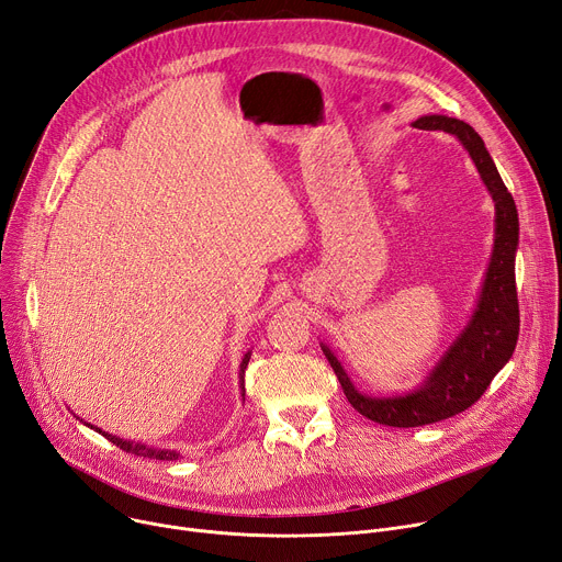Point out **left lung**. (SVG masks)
Instances as JSON below:
<instances>
[{
    "mask_svg": "<svg viewBox=\"0 0 562 562\" xmlns=\"http://www.w3.org/2000/svg\"><path fill=\"white\" fill-rule=\"evenodd\" d=\"M413 126L424 131H447L470 151L494 202V247L476 311L465 331L453 340L431 374L413 392H406L402 397H394V394L392 397H370V394L358 392L334 351L322 345L349 404L368 419L397 428L434 424L468 411L481 400L490 381L510 360L519 336V304L515 288L519 222L513 194L504 186L481 136L468 122L447 115H424L413 122Z\"/></svg>",
    "mask_w": 562,
    "mask_h": 562,
    "instance_id": "obj_1",
    "label": "left lung"
}]
</instances>
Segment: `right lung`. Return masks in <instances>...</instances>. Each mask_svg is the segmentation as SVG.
<instances>
[{
  "label": "right lung",
  "mask_w": 562,
  "mask_h": 562,
  "mask_svg": "<svg viewBox=\"0 0 562 562\" xmlns=\"http://www.w3.org/2000/svg\"><path fill=\"white\" fill-rule=\"evenodd\" d=\"M249 358H251V351H247V353H245V358H243V362H240V385L245 383V370H247V362H249ZM243 387H245V385H243ZM88 426H90V424H88ZM90 428H94V426H90ZM94 431H97V428H94ZM99 434H102L106 440H111L113 445H117L122 451L136 453V456H143V458H156V460H177V458H179V451L156 449V447H147V445H140V442L122 440V438H117V436H111V434L102 431V428H99Z\"/></svg>",
  "instance_id": "1"
}]
</instances>
